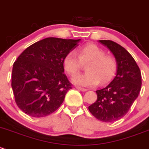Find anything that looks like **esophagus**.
<instances>
[{
    "label": "esophagus",
    "instance_id": "34e87169",
    "mask_svg": "<svg viewBox=\"0 0 149 149\" xmlns=\"http://www.w3.org/2000/svg\"><path fill=\"white\" fill-rule=\"evenodd\" d=\"M76 88H77V89L79 90V91H83V92H85V91H88V90H87L86 88H81V87H79V86H77Z\"/></svg>",
    "mask_w": 149,
    "mask_h": 149
}]
</instances>
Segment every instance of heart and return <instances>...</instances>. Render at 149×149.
I'll return each mask as SVG.
<instances>
[{"label":"heart","instance_id":"b5f03b06","mask_svg":"<svg viewBox=\"0 0 149 149\" xmlns=\"http://www.w3.org/2000/svg\"><path fill=\"white\" fill-rule=\"evenodd\" d=\"M87 72L74 75L72 82L81 86H93L109 81L116 73L117 62L113 56L106 54L102 48L95 44H87L81 47L78 55L74 51L67 53L63 59L64 70L70 76L77 73L82 64H87Z\"/></svg>","mask_w":149,"mask_h":149}]
</instances>
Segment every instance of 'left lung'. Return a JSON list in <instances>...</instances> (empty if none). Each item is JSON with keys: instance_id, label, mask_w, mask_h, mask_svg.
<instances>
[{"instance_id": "8db88e82", "label": "left lung", "mask_w": 149, "mask_h": 149, "mask_svg": "<svg viewBox=\"0 0 149 149\" xmlns=\"http://www.w3.org/2000/svg\"><path fill=\"white\" fill-rule=\"evenodd\" d=\"M113 53L117 62L114 79L103 89L96 91V101L89 106L90 112L104 123H111L128 112L141 88V73L129 52L112 40H99Z\"/></svg>"}]
</instances>
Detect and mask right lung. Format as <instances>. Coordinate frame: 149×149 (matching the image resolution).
I'll return each instance as SVG.
<instances>
[{
	"instance_id": "obj_1",
	"label": "right lung",
	"mask_w": 149,
	"mask_h": 149,
	"mask_svg": "<svg viewBox=\"0 0 149 149\" xmlns=\"http://www.w3.org/2000/svg\"><path fill=\"white\" fill-rule=\"evenodd\" d=\"M79 40L47 38L20 54L13 65L11 87L23 112L43 117L59 108L72 86L64 73L63 59Z\"/></svg>"
}]
</instances>
